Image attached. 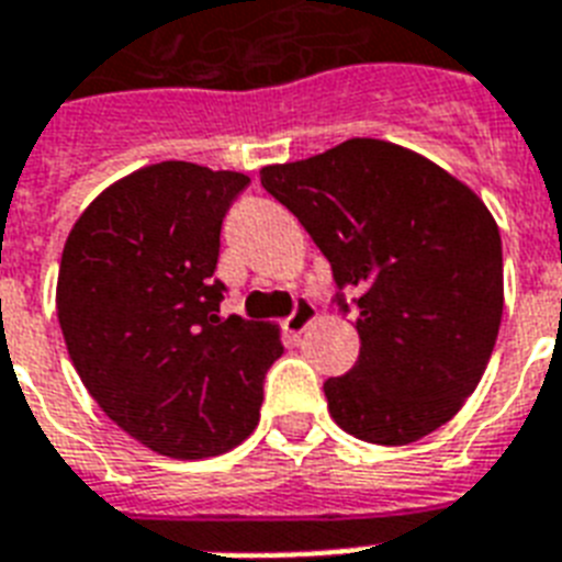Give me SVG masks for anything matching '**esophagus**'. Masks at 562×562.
Segmentation results:
<instances>
[{"label":"esophagus","instance_id":"34e87169","mask_svg":"<svg viewBox=\"0 0 562 562\" xmlns=\"http://www.w3.org/2000/svg\"><path fill=\"white\" fill-rule=\"evenodd\" d=\"M312 321H315V306H312L308 300L300 297L297 303H294V312H291V315L282 321V329L297 338V335L303 333L308 324H312Z\"/></svg>","mask_w":562,"mask_h":562}]
</instances>
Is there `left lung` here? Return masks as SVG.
Listing matches in <instances>:
<instances>
[{
    "mask_svg": "<svg viewBox=\"0 0 562 562\" xmlns=\"http://www.w3.org/2000/svg\"><path fill=\"white\" fill-rule=\"evenodd\" d=\"M259 175L333 265L338 308L356 315L359 361L324 382L335 423L379 446L449 423L484 375L505 308L502 236L484 201L382 139Z\"/></svg>",
    "mask_w": 562,
    "mask_h": 562,
    "instance_id": "1",
    "label": "left lung"
}]
</instances>
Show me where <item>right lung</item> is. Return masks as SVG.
<instances>
[{
  "mask_svg": "<svg viewBox=\"0 0 562 562\" xmlns=\"http://www.w3.org/2000/svg\"><path fill=\"white\" fill-rule=\"evenodd\" d=\"M250 183L169 160L116 180L75 221L57 321L83 387L151 452L198 461L259 423L277 326L221 317V221Z\"/></svg>",
  "mask_w": 562,
  "mask_h": 562,
  "instance_id": "right-lung-1",
  "label": "right lung"
}]
</instances>
